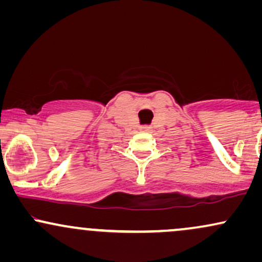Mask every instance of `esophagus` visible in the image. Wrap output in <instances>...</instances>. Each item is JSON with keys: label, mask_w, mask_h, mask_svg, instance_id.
Instances as JSON below:
<instances>
[{"label": "esophagus", "mask_w": 262, "mask_h": 262, "mask_svg": "<svg viewBox=\"0 0 262 262\" xmlns=\"http://www.w3.org/2000/svg\"><path fill=\"white\" fill-rule=\"evenodd\" d=\"M141 132H145V133H149V132H151V127H149V125H145V127H141Z\"/></svg>", "instance_id": "esophagus-1"}]
</instances>
